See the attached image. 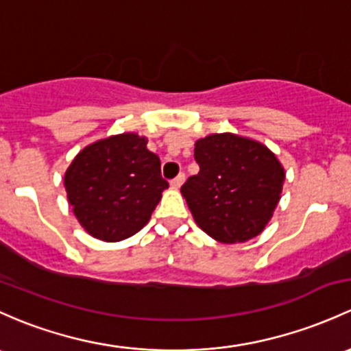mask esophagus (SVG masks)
<instances>
[{
    "label": "esophagus",
    "instance_id": "1",
    "mask_svg": "<svg viewBox=\"0 0 351 351\" xmlns=\"http://www.w3.org/2000/svg\"><path fill=\"white\" fill-rule=\"evenodd\" d=\"M183 182H185V173H180L176 178H173L171 182H169V185H171V188H175V190H178V188L183 185Z\"/></svg>",
    "mask_w": 351,
    "mask_h": 351
}]
</instances>
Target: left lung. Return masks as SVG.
I'll list each match as a JSON object with an SVG mask.
<instances>
[{
    "label": "left lung",
    "instance_id": "1",
    "mask_svg": "<svg viewBox=\"0 0 351 351\" xmlns=\"http://www.w3.org/2000/svg\"><path fill=\"white\" fill-rule=\"evenodd\" d=\"M200 171L182 186L198 227L222 243L257 237L281 198L284 168L263 143L222 132L195 143Z\"/></svg>",
    "mask_w": 351,
    "mask_h": 351
}]
</instances>
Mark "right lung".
<instances>
[{"label":"right lung","instance_id":"right-lung-1","mask_svg":"<svg viewBox=\"0 0 351 351\" xmlns=\"http://www.w3.org/2000/svg\"><path fill=\"white\" fill-rule=\"evenodd\" d=\"M146 138L124 132L84 147L65 171L69 204L95 239L119 242L149 222L168 182Z\"/></svg>","mask_w":351,"mask_h":351}]
</instances>
